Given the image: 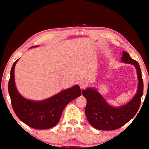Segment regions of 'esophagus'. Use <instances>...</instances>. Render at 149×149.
<instances>
[{"label": "esophagus", "instance_id": "esophagus-1", "mask_svg": "<svg viewBox=\"0 0 149 149\" xmlns=\"http://www.w3.org/2000/svg\"><path fill=\"white\" fill-rule=\"evenodd\" d=\"M79 86L81 89H85L86 88L88 87V84L85 82H81L79 83Z\"/></svg>", "mask_w": 149, "mask_h": 149}]
</instances>
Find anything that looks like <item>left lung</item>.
<instances>
[{
    "label": "left lung",
    "mask_w": 149,
    "mask_h": 149,
    "mask_svg": "<svg viewBox=\"0 0 149 149\" xmlns=\"http://www.w3.org/2000/svg\"><path fill=\"white\" fill-rule=\"evenodd\" d=\"M121 60L125 63L133 65L137 70L139 80L138 89L131 101L119 107H112L97 90L93 88L84 89L82 94L86 99L85 114L93 127L99 130H112L118 129L132 119L141 105L143 91V83L139 64L123 51Z\"/></svg>",
    "instance_id": "left-lung-1"
}]
</instances>
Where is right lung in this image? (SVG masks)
I'll return each instance as SVG.
<instances>
[{"mask_svg": "<svg viewBox=\"0 0 149 149\" xmlns=\"http://www.w3.org/2000/svg\"><path fill=\"white\" fill-rule=\"evenodd\" d=\"M19 60L14 62L12 67L8 86L13 111L19 119L31 127L48 129L54 127L59 122L62 112L68 104L81 96L79 86L76 85L43 101L29 100L20 95L15 86L14 70Z\"/></svg>", "mask_w": 149, "mask_h": 149, "instance_id": "add662e5", "label": "right lung"}]
</instances>
